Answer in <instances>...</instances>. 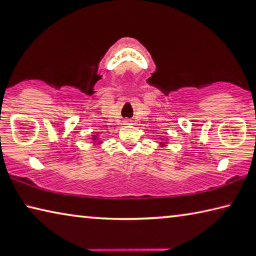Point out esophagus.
<instances>
[{
  "mask_svg": "<svg viewBox=\"0 0 256 256\" xmlns=\"http://www.w3.org/2000/svg\"><path fill=\"white\" fill-rule=\"evenodd\" d=\"M124 124H125V125L132 124V123H131V120H124Z\"/></svg>",
  "mask_w": 256,
  "mask_h": 256,
  "instance_id": "obj_1",
  "label": "esophagus"
}]
</instances>
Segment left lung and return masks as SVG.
Here are the masks:
<instances>
[{"instance_id": "left-lung-1", "label": "left lung", "mask_w": 256, "mask_h": 256, "mask_svg": "<svg viewBox=\"0 0 256 256\" xmlns=\"http://www.w3.org/2000/svg\"><path fill=\"white\" fill-rule=\"evenodd\" d=\"M160 144L162 146V147H165V146L168 144V140H163V141H160Z\"/></svg>"}]
</instances>
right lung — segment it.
Here are the masks:
<instances>
[{"label": "right lung", "mask_w": 256, "mask_h": 256, "mask_svg": "<svg viewBox=\"0 0 256 256\" xmlns=\"http://www.w3.org/2000/svg\"><path fill=\"white\" fill-rule=\"evenodd\" d=\"M92 141H93V144H96V146H99V144H102V141H101V140L99 139V138H98V134L92 136Z\"/></svg>", "instance_id": "right-lung-1"}]
</instances>
